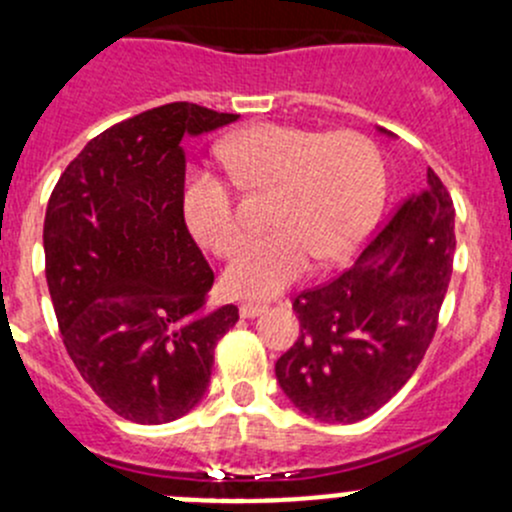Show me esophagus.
<instances>
[{"label": "esophagus", "instance_id": "obj_1", "mask_svg": "<svg viewBox=\"0 0 512 512\" xmlns=\"http://www.w3.org/2000/svg\"><path fill=\"white\" fill-rule=\"evenodd\" d=\"M265 309H267V304H262V302H242L240 304V317L255 319V317H260Z\"/></svg>", "mask_w": 512, "mask_h": 512}]
</instances>
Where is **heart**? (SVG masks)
<instances>
[{
	"label": "heart",
	"mask_w": 512,
	"mask_h": 512,
	"mask_svg": "<svg viewBox=\"0 0 512 512\" xmlns=\"http://www.w3.org/2000/svg\"><path fill=\"white\" fill-rule=\"evenodd\" d=\"M232 183L245 193H272V230L242 247L225 287L237 297H272L317 260L337 265L364 242L384 203L379 148L354 131L322 133L287 123H257L220 143ZM185 225L220 257L240 250L245 225L220 175L195 170L180 190Z\"/></svg>",
	"instance_id": "heart-1"
}]
</instances>
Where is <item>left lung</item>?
I'll return each mask as SVG.
<instances>
[{"label":"left lung","instance_id":"8db88e82","mask_svg":"<svg viewBox=\"0 0 512 512\" xmlns=\"http://www.w3.org/2000/svg\"><path fill=\"white\" fill-rule=\"evenodd\" d=\"M453 200L428 168L411 195L337 280L294 297L299 337L275 374L302 414L356 423L414 376L438 327L453 272Z\"/></svg>","mask_w":512,"mask_h":512}]
</instances>
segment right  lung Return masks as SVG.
<instances>
[{"label":"right lung","instance_id":"add662e5","mask_svg":"<svg viewBox=\"0 0 512 512\" xmlns=\"http://www.w3.org/2000/svg\"><path fill=\"white\" fill-rule=\"evenodd\" d=\"M175 101L116 123L61 173L44 218L46 285L64 347L118 416L168 423L198 406L237 307L180 208L188 136L237 121Z\"/></svg>","mask_w":512,"mask_h":512}]
</instances>
